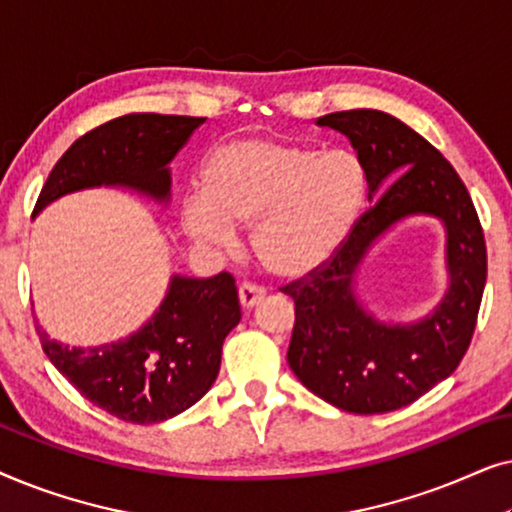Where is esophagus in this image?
<instances>
[{
  "mask_svg": "<svg viewBox=\"0 0 512 512\" xmlns=\"http://www.w3.org/2000/svg\"><path fill=\"white\" fill-rule=\"evenodd\" d=\"M263 298H265L263 286H256V284H251V282L240 284V303H242L244 310H251V307L261 303Z\"/></svg>",
  "mask_w": 512,
  "mask_h": 512,
  "instance_id": "esophagus-1",
  "label": "esophagus"
}]
</instances>
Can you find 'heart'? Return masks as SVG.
Listing matches in <instances>:
<instances>
[{
	"label": "heart",
	"mask_w": 512,
	"mask_h": 512,
	"mask_svg": "<svg viewBox=\"0 0 512 512\" xmlns=\"http://www.w3.org/2000/svg\"><path fill=\"white\" fill-rule=\"evenodd\" d=\"M366 167L347 149L244 137L202 165V198L184 205L186 233L233 247L230 226H254L251 247L275 277H303L338 251L366 200Z\"/></svg>",
	"instance_id": "obj_1"
}]
</instances>
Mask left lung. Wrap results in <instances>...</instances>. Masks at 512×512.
I'll list each match as a JSON object with an SVG mask.
<instances>
[{
  "instance_id": "1",
  "label": "left lung",
  "mask_w": 512,
  "mask_h": 512,
  "mask_svg": "<svg viewBox=\"0 0 512 512\" xmlns=\"http://www.w3.org/2000/svg\"><path fill=\"white\" fill-rule=\"evenodd\" d=\"M319 125L349 137L366 167V209L324 265L282 286L296 305L286 361L312 394L354 415L403 408L450 377L471 345L487 279V247L471 195L436 146L375 109L335 111ZM410 213L448 228L451 291L419 325L387 327L355 305L353 272L375 236Z\"/></svg>"
}]
</instances>
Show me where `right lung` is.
<instances>
[{
	"label": "right lung",
	"mask_w": 512,
	"mask_h": 512,
	"mask_svg": "<svg viewBox=\"0 0 512 512\" xmlns=\"http://www.w3.org/2000/svg\"><path fill=\"white\" fill-rule=\"evenodd\" d=\"M205 118L128 114L81 135L48 174L34 212L81 188L118 184L165 200L167 163ZM240 298L230 272L207 279L174 277L149 324L128 340L76 349L48 340L41 347L83 398L130 424L165 422L212 387L226 335L240 324Z\"/></svg>",
	"instance_id": "add662e5"
}]
</instances>
